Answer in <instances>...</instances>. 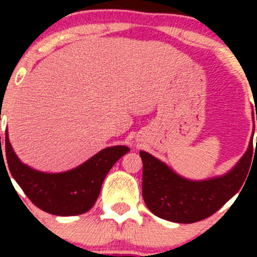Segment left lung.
Wrapping results in <instances>:
<instances>
[{
  "label": "left lung",
  "mask_w": 257,
  "mask_h": 257,
  "mask_svg": "<svg viewBox=\"0 0 257 257\" xmlns=\"http://www.w3.org/2000/svg\"><path fill=\"white\" fill-rule=\"evenodd\" d=\"M252 152L251 138L247 150L231 170L221 177L198 181L183 178L162 160L141 150L143 199L148 209L162 219L179 224L211 216L240 190L250 170Z\"/></svg>",
  "instance_id": "1"
}]
</instances>
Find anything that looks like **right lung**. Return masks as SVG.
<instances>
[{"label":"right lung","instance_id":"obj_1","mask_svg":"<svg viewBox=\"0 0 257 257\" xmlns=\"http://www.w3.org/2000/svg\"><path fill=\"white\" fill-rule=\"evenodd\" d=\"M5 150L12 178L37 208L58 216H74L84 214L94 205L108 172L131 149L125 145L105 148L83 164L63 173L38 172L23 164L12 149L7 132ZM0 158L4 159L2 148Z\"/></svg>","mask_w":257,"mask_h":257}]
</instances>
